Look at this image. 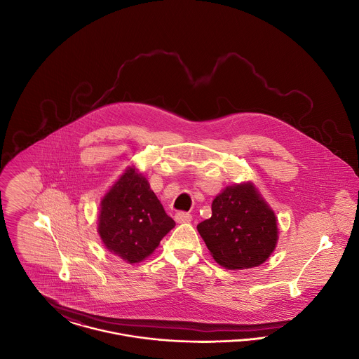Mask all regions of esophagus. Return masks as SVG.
<instances>
[{
    "instance_id": "1",
    "label": "esophagus",
    "mask_w": 359,
    "mask_h": 359,
    "mask_svg": "<svg viewBox=\"0 0 359 359\" xmlns=\"http://www.w3.org/2000/svg\"><path fill=\"white\" fill-rule=\"evenodd\" d=\"M191 219H192V217L188 212H177L175 215V221L177 223H189Z\"/></svg>"
}]
</instances>
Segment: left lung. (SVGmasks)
Instances as JSON below:
<instances>
[{
  "label": "left lung",
  "instance_id": "left-lung-1",
  "mask_svg": "<svg viewBox=\"0 0 359 359\" xmlns=\"http://www.w3.org/2000/svg\"><path fill=\"white\" fill-rule=\"evenodd\" d=\"M211 210V218L196 229L221 266L250 269L272 256L278 242V221L253 182L223 188Z\"/></svg>",
  "mask_w": 359,
  "mask_h": 359
}]
</instances>
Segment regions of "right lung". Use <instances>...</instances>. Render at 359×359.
Returning a JSON list of instances; mask_svg holds the SVG:
<instances>
[{
	"instance_id": "obj_1",
	"label": "right lung",
	"mask_w": 359,
	"mask_h": 359,
	"mask_svg": "<svg viewBox=\"0 0 359 359\" xmlns=\"http://www.w3.org/2000/svg\"><path fill=\"white\" fill-rule=\"evenodd\" d=\"M173 227L175 221L136 165L126 167L101 199L98 234L104 248L128 264L152 256Z\"/></svg>"
}]
</instances>
